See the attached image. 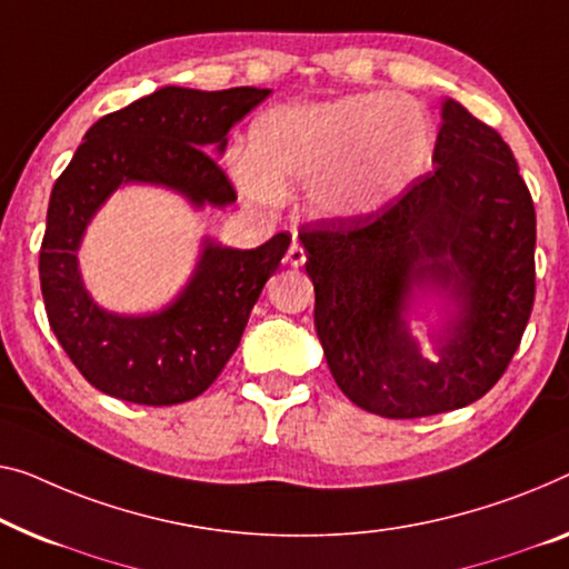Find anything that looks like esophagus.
<instances>
[{"instance_id":"34e87169","label":"esophagus","mask_w":569,"mask_h":569,"mask_svg":"<svg viewBox=\"0 0 569 569\" xmlns=\"http://www.w3.org/2000/svg\"><path fill=\"white\" fill-rule=\"evenodd\" d=\"M286 262L291 268H301L303 262H307V250H303L299 242H293L291 248H288V252H286Z\"/></svg>"}]
</instances>
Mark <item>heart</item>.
<instances>
[{"instance_id": "b5f03b06", "label": "heart", "mask_w": 569, "mask_h": 569, "mask_svg": "<svg viewBox=\"0 0 569 569\" xmlns=\"http://www.w3.org/2000/svg\"><path fill=\"white\" fill-rule=\"evenodd\" d=\"M431 148V117L411 97L360 91L288 101L252 120L234 181L260 207L303 183V203L317 219L362 222L409 191Z\"/></svg>"}]
</instances>
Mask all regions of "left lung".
Returning a JSON list of instances; mask_svg holds the SVG:
<instances>
[{"label": "left lung", "instance_id": "obj_1", "mask_svg": "<svg viewBox=\"0 0 569 569\" xmlns=\"http://www.w3.org/2000/svg\"><path fill=\"white\" fill-rule=\"evenodd\" d=\"M435 173L380 217L301 227L313 327L339 391L388 419L462 409L498 383L533 307L537 214L511 148L442 101ZM438 307L423 359L411 318Z\"/></svg>", "mask_w": 569, "mask_h": 569}]
</instances>
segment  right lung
<instances>
[{
    "mask_svg": "<svg viewBox=\"0 0 569 569\" xmlns=\"http://www.w3.org/2000/svg\"><path fill=\"white\" fill-rule=\"evenodd\" d=\"M268 94L256 87L152 91L91 124L56 181L40 248L42 301L66 355L101 393L146 406L191 401L240 345L262 286L291 244L288 232L256 250L203 237L189 281L148 313L99 307L83 283L79 250L91 219L122 186H160L193 209L234 203L232 183L209 150L222 156L230 127Z\"/></svg>",
    "mask_w": 569,
    "mask_h": 569,
    "instance_id": "1",
    "label": "right lung"
}]
</instances>
